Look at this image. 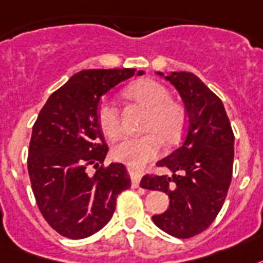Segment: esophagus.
I'll return each mask as SVG.
<instances>
[{
  "label": "esophagus",
  "mask_w": 263,
  "mask_h": 263,
  "mask_svg": "<svg viewBox=\"0 0 263 263\" xmlns=\"http://www.w3.org/2000/svg\"><path fill=\"white\" fill-rule=\"evenodd\" d=\"M140 181L141 175L140 173L134 172L133 175H132V186H133V188H138V186H140Z\"/></svg>",
  "instance_id": "1"
}]
</instances>
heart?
I'll use <instances>...</instances> for the list:
<instances>
[{"mask_svg":"<svg viewBox=\"0 0 263 263\" xmlns=\"http://www.w3.org/2000/svg\"><path fill=\"white\" fill-rule=\"evenodd\" d=\"M123 95L149 110L145 130L151 133L119 138L112 146V156L118 161L141 166L158 155L161 140L171 145L181 138L185 129V112L181 106L171 101L168 88L156 80L142 79L134 82L125 88ZM98 122L105 136L114 137L118 134L119 111L114 103L103 102L99 106Z\"/></svg>","mask_w":263,"mask_h":263,"instance_id":"obj_1","label":"heart"}]
</instances>
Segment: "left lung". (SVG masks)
<instances>
[{
	"mask_svg": "<svg viewBox=\"0 0 263 263\" xmlns=\"http://www.w3.org/2000/svg\"><path fill=\"white\" fill-rule=\"evenodd\" d=\"M177 90L188 117L185 140L157 162L169 175L144 176L140 185L165 192L169 207L152 216L175 238L204 231L227 196L234 162V133L223 102L192 72H157Z\"/></svg>",
	"mask_w": 263,
	"mask_h": 263,
	"instance_id": "8db88e82",
	"label": "left lung"
}]
</instances>
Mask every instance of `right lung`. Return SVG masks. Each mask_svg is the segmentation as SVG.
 <instances>
[{
  "label": "right lung",
  "instance_id": "obj_1",
  "mask_svg": "<svg viewBox=\"0 0 263 263\" xmlns=\"http://www.w3.org/2000/svg\"><path fill=\"white\" fill-rule=\"evenodd\" d=\"M144 73L134 68L83 69L41 108L32 129L28 172L40 212L60 235L83 239L98 233L112 218L117 196L132 186L123 164L101 166L108 147L98 106L119 83ZM90 166L97 169L94 174Z\"/></svg>",
  "mask_w": 263,
  "mask_h": 263
}]
</instances>
